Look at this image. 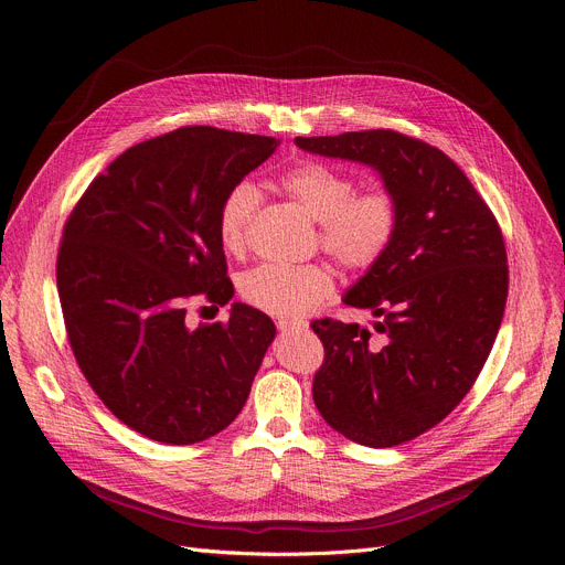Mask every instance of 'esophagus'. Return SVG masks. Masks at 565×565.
<instances>
[{"mask_svg": "<svg viewBox=\"0 0 565 565\" xmlns=\"http://www.w3.org/2000/svg\"><path fill=\"white\" fill-rule=\"evenodd\" d=\"M277 328H279V332H295V330H305L307 322L305 320H279Z\"/></svg>", "mask_w": 565, "mask_h": 565, "instance_id": "esophagus-1", "label": "esophagus"}]
</instances>
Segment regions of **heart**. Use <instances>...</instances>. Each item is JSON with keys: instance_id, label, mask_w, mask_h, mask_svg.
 <instances>
[{"instance_id": "heart-1", "label": "heart", "mask_w": 565, "mask_h": 565, "mask_svg": "<svg viewBox=\"0 0 565 565\" xmlns=\"http://www.w3.org/2000/svg\"><path fill=\"white\" fill-rule=\"evenodd\" d=\"M281 190L320 224V245L343 270L366 273L390 252L398 231V205L387 192L358 194L352 178L324 162H300L281 175ZM260 192L252 181L235 183L222 199L217 235L228 254H243L258 213ZM243 298L273 316L298 318L334 292L322 265L265 263L241 281Z\"/></svg>"}]
</instances>
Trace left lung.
<instances>
[{"instance_id":"obj_1","label":"left lung","mask_w":565,"mask_h":565,"mask_svg":"<svg viewBox=\"0 0 565 565\" xmlns=\"http://www.w3.org/2000/svg\"><path fill=\"white\" fill-rule=\"evenodd\" d=\"M302 151L375 169L398 205L390 252L343 302L371 309L373 330L332 318L313 377L322 419L343 437L387 449L437 426L477 382L509 295L499 224L439 148L394 130L295 137Z\"/></svg>"}]
</instances>
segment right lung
<instances>
[{
  "mask_svg": "<svg viewBox=\"0 0 565 565\" xmlns=\"http://www.w3.org/2000/svg\"><path fill=\"white\" fill-rule=\"evenodd\" d=\"M275 137L188 126L118 156L64 226L56 288L75 360L116 419L162 444L224 430L247 403L275 322L233 302L192 328L185 305L233 298L217 213Z\"/></svg>",
  "mask_w": 565,
  "mask_h": 565,
  "instance_id": "1",
  "label": "right lung"
}]
</instances>
